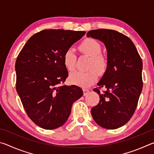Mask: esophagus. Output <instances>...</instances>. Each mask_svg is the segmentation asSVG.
<instances>
[{
	"label": "esophagus",
	"mask_w": 154,
	"mask_h": 154,
	"mask_svg": "<svg viewBox=\"0 0 154 154\" xmlns=\"http://www.w3.org/2000/svg\"><path fill=\"white\" fill-rule=\"evenodd\" d=\"M83 96H86L90 92V90L88 89H83Z\"/></svg>",
	"instance_id": "1"
}]
</instances>
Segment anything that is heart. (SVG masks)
Segmentation results:
<instances>
[{
  "instance_id": "1",
  "label": "heart",
  "mask_w": 154,
  "mask_h": 154,
  "mask_svg": "<svg viewBox=\"0 0 154 154\" xmlns=\"http://www.w3.org/2000/svg\"><path fill=\"white\" fill-rule=\"evenodd\" d=\"M79 50L83 54L91 57L89 71H74L69 75L71 83L82 88H88L98 79V74L103 75L107 69V60L100 55L101 46L97 41L92 38L83 40L79 45ZM63 63L69 71L74 70L76 63V56L71 49H68L63 56Z\"/></svg>"
}]
</instances>
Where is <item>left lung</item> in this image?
Masks as SVG:
<instances>
[{
	"instance_id": "left-lung-1",
	"label": "left lung",
	"mask_w": 154,
	"mask_h": 154,
	"mask_svg": "<svg viewBox=\"0 0 154 154\" xmlns=\"http://www.w3.org/2000/svg\"><path fill=\"white\" fill-rule=\"evenodd\" d=\"M88 37L98 39L107 51V69L94 91L100 101L91 110L99 126L116 129L124 126L133 116L143 88V62L130 38L116 30H90ZM107 89L100 93V88Z\"/></svg>"
}]
</instances>
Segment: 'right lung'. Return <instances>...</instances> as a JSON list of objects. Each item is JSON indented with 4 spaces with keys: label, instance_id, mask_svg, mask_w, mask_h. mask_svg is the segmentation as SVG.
I'll list each match as a JSON object with an SVG mask.
<instances>
[{
    "label": "right lung",
    "instance_id": "right-lung-1",
    "mask_svg": "<svg viewBox=\"0 0 154 154\" xmlns=\"http://www.w3.org/2000/svg\"><path fill=\"white\" fill-rule=\"evenodd\" d=\"M84 31L44 30L32 35L15 62L16 90L28 117L43 129L62 126L72 104L83 96L76 85H62L68 77L63 56Z\"/></svg>",
    "mask_w": 154,
    "mask_h": 154
}]
</instances>
